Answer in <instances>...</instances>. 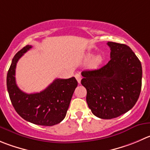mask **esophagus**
<instances>
[{
    "instance_id": "34e87169",
    "label": "esophagus",
    "mask_w": 150,
    "mask_h": 150,
    "mask_svg": "<svg viewBox=\"0 0 150 150\" xmlns=\"http://www.w3.org/2000/svg\"><path fill=\"white\" fill-rule=\"evenodd\" d=\"M75 77H76V80H77L78 83H80L81 79H82V76H81L80 74H75Z\"/></svg>"
}]
</instances>
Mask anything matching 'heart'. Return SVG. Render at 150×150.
<instances>
[{
    "label": "heart",
    "mask_w": 150,
    "mask_h": 150,
    "mask_svg": "<svg viewBox=\"0 0 150 150\" xmlns=\"http://www.w3.org/2000/svg\"><path fill=\"white\" fill-rule=\"evenodd\" d=\"M91 56H92L91 54L89 55V57H91ZM101 62H102V57L101 56H96L93 60V63L95 64V65H98V64L100 63Z\"/></svg>",
    "instance_id": "obj_1"
}]
</instances>
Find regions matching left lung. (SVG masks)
<instances>
[{
    "label": "left lung",
    "instance_id": "8db88e82",
    "mask_svg": "<svg viewBox=\"0 0 150 150\" xmlns=\"http://www.w3.org/2000/svg\"><path fill=\"white\" fill-rule=\"evenodd\" d=\"M110 60L102 68L82 72L86 101L93 115L111 119L125 113L138 101L142 82L140 60L129 46L108 42Z\"/></svg>",
    "mask_w": 150,
    "mask_h": 150
}]
</instances>
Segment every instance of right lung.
<instances>
[{
  "label": "right lung",
  "instance_id": "add662e5",
  "mask_svg": "<svg viewBox=\"0 0 150 150\" xmlns=\"http://www.w3.org/2000/svg\"><path fill=\"white\" fill-rule=\"evenodd\" d=\"M31 48L25 45L18 51L7 73L6 85L10 100L23 119L42 126H53L65 119L78 82L75 77L56 79L45 90L36 93H25L15 81V68L20 58Z\"/></svg>",
  "mask_w": 150,
  "mask_h": 150
}]
</instances>
